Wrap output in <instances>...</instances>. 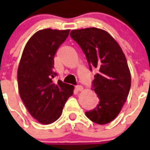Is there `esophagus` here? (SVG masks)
Here are the masks:
<instances>
[{
    "mask_svg": "<svg viewBox=\"0 0 150 150\" xmlns=\"http://www.w3.org/2000/svg\"><path fill=\"white\" fill-rule=\"evenodd\" d=\"M76 90L78 91H81L83 90V87L82 86H76Z\"/></svg>",
    "mask_w": 150,
    "mask_h": 150,
    "instance_id": "1",
    "label": "esophagus"
}]
</instances>
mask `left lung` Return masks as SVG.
Masks as SVG:
<instances>
[{
    "label": "left lung",
    "mask_w": 150,
    "mask_h": 150,
    "mask_svg": "<svg viewBox=\"0 0 150 150\" xmlns=\"http://www.w3.org/2000/svg\"><path fill=\"white\" fill-rule=\"evenodd\" d=\"M71 37L81 47L91 67L97 68L93 89L99 98L95 109L86 112L91 121L105 125L114 120L126 102L131 73L126 58L116 40L97 28L73 30Z\"/></svg>",
    "instance_id": "8db88e82"
}]
</instances>
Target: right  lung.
Returning <instances> with one entry per match:
<instances>
[{"mask_svg": "<svg viewBox=\"0 0 150 150\" xmlns=\"http://www.w3.org/2000/svg\"><path fill=\"white\" fill-rule=\"evenodd\" d=\"M69 32V29L38 30L27 42L19 62V95L30 114L41 124L56 121L74 93V86L61 80L52 82L57 75L54 72V56Z\"/></svg>", "mask_w": 150, "mask_h": 150, "instance_id": "right-lung-1", "label": "right lung"}]
</instances>
